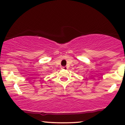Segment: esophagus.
I'll use <instances>...</instances> for the list:
<instances>
[{
	"mask_svg": "<svg viewBox=\"0 0 125 125\" xmlns=\"http://www.w3.org/2000/svg\"><path fill=\"white\" fill-rule=\"evenodd\" d=\"M62 69H63V70H67V66H63V67H62Z\"/></svg>",
	"mask_w": 125,
	"mask_h": 125,
	"instance_id": "34e87169",
	"label": "esophagus"
}]
</instances>
